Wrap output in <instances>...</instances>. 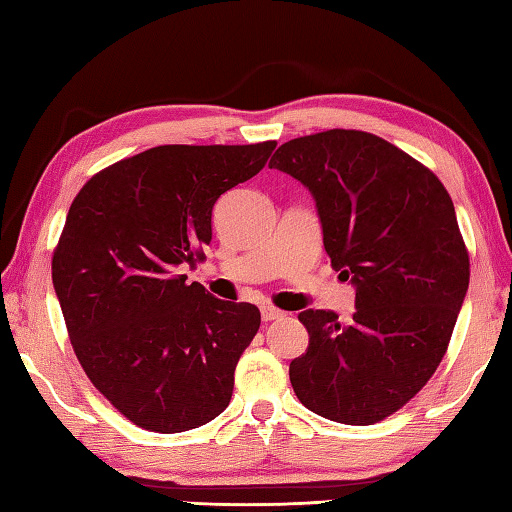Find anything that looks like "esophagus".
Instances as JSON below:
<instances>
[{"instance_id":"obj_1","label":"esophagus","mask_w":512,"mask_h":512,"mask_svg":"<svg viewBox=\"0 0 512 512\" xmlns=\"http://www.w3.org/2000/svg\"><path fill=\"white\" fill-rule=\"evenodd\" d=\"M282 316H284V311H280V309H275L271 305H264L262 307V318L266 320V323H271V320H277V318H282Z\"/></svg>"}]
</instances>
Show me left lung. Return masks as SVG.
I'll list each match as a JSON object with an SVG mask.
<instances>
[{
	"instance_id": "8db88e82",
	"label": "left lung",
	"mask_w": 512,
	"mask_h": 512,
	"mask_svg": "<svg viewBox=\"0 0 512 512\" xmlns=\"http://www.w3.org/2000/svg\"><path fill=\"white\" fill-rule=\"evenodd\" d=\"M316 201L332 266L357 289L352 318L305 309L309 348L289 366L309 411L375 424L443 361L470 284V257L447 189L424 164L363 131L284 142L268 162Z\"/></svg>"
}]
</instances>
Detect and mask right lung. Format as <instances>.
<instances>
[{
  "label": "right lung",
  "instance_id": "obj_1",
  "mask_svg": "<svg viewBox=\"0 0 512 512\" xmlns=\"http://www.w3.org/2000/svg\"><path fill=\"white\" fill-rule=\"evenodd\" d=\"M277 142L155 146L92 176L67 212L51 280L94 388L137 427L178 433L230 404L262 316L187 284L212 207L264 169Z\"/></svg>",
  "mask_w": 512,
  "mask_h": 512
}]
</instances>
